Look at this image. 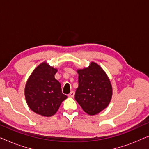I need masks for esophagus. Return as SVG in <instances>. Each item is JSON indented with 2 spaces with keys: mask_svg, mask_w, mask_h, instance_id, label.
<instances>
[{
  "mask_svg": "<svg viewBox=\"0 0 149 149\" xmlns=\"http://www.w3.org/2000/svg\"><path fill=\"white\" fill-rule=\"evenodd\" d=\"M68 96L70 97H74V91H71V92L68 95Z\"/></svg>",
  "mask_w": 149,
  "mask_h": 149,
  "instance_id": "obj_1",
  "label": "esophagus"
}]
</instances>
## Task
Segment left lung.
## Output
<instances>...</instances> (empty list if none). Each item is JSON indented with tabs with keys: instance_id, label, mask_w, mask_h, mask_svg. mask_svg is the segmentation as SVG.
<instances>
[{
	"instance_id": "8db88e82",
	"label": "left lung",
	"mask_w": 149,
	"mask_h": 149,
	"mask_svg": "<svg viewBox=\"0 0 149 149\" xmlns=\"http://www.w3.org/2000/svg\"><path fill=\"white\" fill-rule=\"evenodd\" d=\"M77 72L79 87L75 92V100L88 115H97L111 102L113 87L110 79L104 70L93 62Z\"/></svg>"
}]
</instances>
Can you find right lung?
<instances>
[{
  "instance_id": "right-lung-1",
  "label": "right lung",
  "mask_w": 149,
  "mask_h": 149,
  "mask_svg": "<svg viewBox=\"0 0 149 149\" xmlns=\"http://www.w3.org/2000/svg\"><path fill=\"white\" fill-rule=\"evenodd\" d=\"M58 69L44 62L33 70L26 83L25 97L30 109L44 117L54 115L63 101L61 84L55 79Z\"/></svg>"
}]
</instances>
